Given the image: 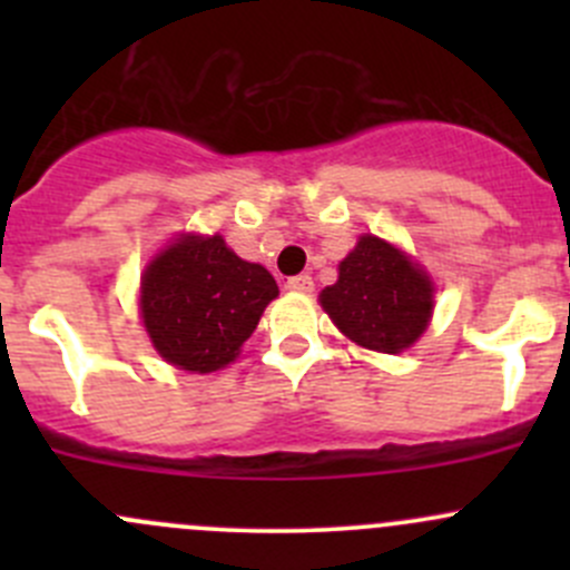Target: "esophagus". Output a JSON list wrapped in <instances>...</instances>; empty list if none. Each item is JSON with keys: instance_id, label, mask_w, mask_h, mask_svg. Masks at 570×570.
Instances as JSON below:
<instances>
[{"instance_id": "esophagus-1", "label": "esophagus", "mask_w": 570, "mask_h": 570, "mask_svg": "<svg viewBox=\"0 0 570 570\" xmlns=\"http://www.w3.org/2000/svg\"><path fill=\"white\" fill-rule=\"evenodd\" d=\"M286 289H292V292H312L314 289L312 275H306V273L292 275V278H286Z\"/></svg>"}]
</instances>
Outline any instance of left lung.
I'll list each match as a JSON object with an SVG mask.
<instances>
[{"mask_svg":"<svg viewBox=\"0 0 570 570\" xmlns=\"http://www.w3.org/2000/svg\"><path fill=\"white\" fill-rule=\"evenodd\" d=\"M338 331L361 347L400 353L411 347L433 314L428 275L394 245L361 237L338 264V281L320 295Z\"/></svg>","mask_w":570,"mask_h":570,"instance_id":"8db88e82","label":"left lung"}]
</instances>
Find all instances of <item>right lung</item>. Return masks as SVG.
Segmentation results:
<instances>
[{
    "label": "right lung",
    "instance_id": "right-lung-1",
    "mask_svg": "<svg viewBox=\"0 0 570 570\" xmlns=\"http://www.w3.org/2000/svg\"><path fill=\"white\" fill-rule=\"evenodd\" d=\"M278 284L243 262L223 237H184L142 275L140 308L154 347L187 372H215L237 358Z\"/></svg>",
    "mask_w": 570,
    "mask_h": 570
}]
</instances>
